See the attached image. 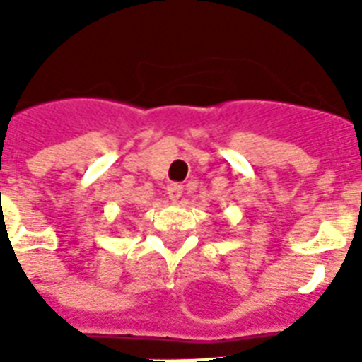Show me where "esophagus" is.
I'll return each instance as SVG.
<instances>
[{
    "mask_svg": "<svg viewBox=\"0 0 362 362\" xmlns=\"http://www.w3.org/2000/svg\"><path fill=\"white\" fill-rule=\"evenodd\" d=\"M167 192H169V197L173 199V201H178V199L182 197V186H180V184H170V186L167 187Z\"/></svg>",
    "mask_w": 362,
    "mask_h": 362,
    "instance_id": "34e87169",
    "label": "esophagus"
}]
</instances>
